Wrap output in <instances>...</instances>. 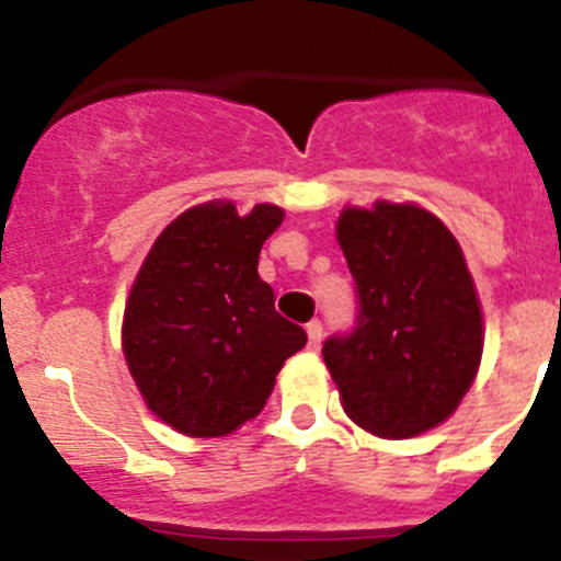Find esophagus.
Segmentation results:
<instances>
[{
    "instance_id": "esophagus-1",
    "label": "esophagus",
    "mask_w": 561,
    "mask_h": 561,
    "mask_svg": "<svg viewBox=\"0 0 561 561\" xmlns=\"http://www.w3.org/2000/svg\"><path fill=\"white\" fill-rule=\"evenodd\" d=\"M321 335H324V324L312 318L310 324H307V341H310V350H318L321 346Z\"/></svg>"
}]
</instances>
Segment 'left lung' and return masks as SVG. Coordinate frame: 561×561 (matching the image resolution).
<instances>
[{"instance_id": "8db88e82", "label": "left lung", "mask_w": 561, "mask_h": 561, "mask_svg": "<svg viewBox=\"0 0 561 561\" xmlns=\"http://www.w3.org/2000/svg\"><path fill=\"white\" fill-rule=\"evenodd\" d=\"M357 321L324 341L343 411L380 438L442 425L469 391L483 352L476 282L450 229L413 204L377 201L337 220Z\"/></svg>"}]
</instances>
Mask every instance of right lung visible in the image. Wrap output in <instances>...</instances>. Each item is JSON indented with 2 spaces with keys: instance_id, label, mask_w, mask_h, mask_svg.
Returning a JSON list of instances; mask_svg holds the SVG:
<instances>
[{
  "instance_id": "1",
  "label": "right lung",
  "mask_w": 561,
  "mask_h": 561,
  "mask_svg": "<svg viewBox=\"0 0 561 561\" xmlns=\"http://www.w3.org/2000/svg\"><path fill=\"white\" fill-rule=\"evenodd\" d=\"M285 211L229 201L186 209L156 237L130 287L123 352L150 411L195 438L237 431L265 408L276 375L307 343L256 274Z\"/></svg>"
}]
</instances>
